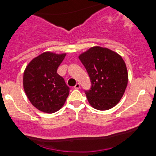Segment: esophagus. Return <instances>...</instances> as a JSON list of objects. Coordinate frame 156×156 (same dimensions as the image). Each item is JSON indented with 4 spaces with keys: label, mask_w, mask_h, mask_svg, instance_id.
<instances>
[{
    "label": "esophagus",
    "mask_w": 156,
    "mask_h": 156,
    "mask_svg": "<svg viewBox=\"0 0 156 156\" xmlns=\"http://www.w3.org/2000/svg\"><path fill=\"white\" fill-rule=\"evenodd\" d=\"M80 87H81V85H80L79 83H77V84L75 85V87H74L75 89H80Z\"/></svg>",
    "instance_id": "esophagus-1"
}]
</instances>
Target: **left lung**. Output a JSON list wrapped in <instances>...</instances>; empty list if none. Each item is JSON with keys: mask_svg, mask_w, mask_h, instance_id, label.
<instances>
[{"mask_svg": "<svg viewBox=\"0 0 156 156\" xmlns=\"http://www.w3.org/2000/svg\"><path fill=\"white\" fill-rule=\"evenodd\" d=\"M78 58L90 78V90L85 91L90 105L102 111L116 106L128 81L126 64L122 56L109 49L97 46Z\"/></svg>", "mask_w": 156, "mask_h": 156, "instance_id": "obj_1", "label": "left lung"}]
</instances>
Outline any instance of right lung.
<instances>
[{
  "label": "right lung",
  "mask_w": 156,
  "mask_h": 156,
  "mask_svg": "<svg viewBox=\"0 0 156 156\" xmlns=\"http://www.w3.org/2000/svg\"><path fill=\"white\" fill-rule=\"evenodd\" d=\"M66 55L44 52L34 58L24 71L25 93L31 104L43 112H57L69 94V87L56 72Z\"/></svg>",
  "instance_id": "add662e5"
}]
</instances>
